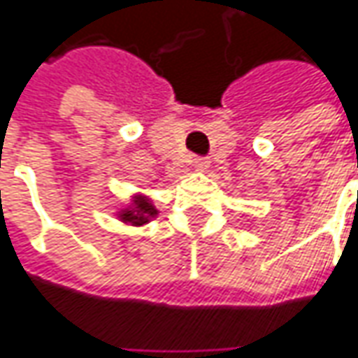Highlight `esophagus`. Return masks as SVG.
Wrapping results in <instances>:
<instances>
[{"mask_svg":"<svg viewBox=\"0 0 358 358\" xmlns=\"http://www.w3.org/2000/svg\"><path fill=\"white\" fill-rule=\"evenodd\" d=\"M193 167L197 171L207 169V167H209V159H207V157H195V159H193Z\"/></svg>","mask_w":358,"mask_h":358,"instance_id":"1","label":"esophagus"}]
</instances>
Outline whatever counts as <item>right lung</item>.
<instances>
[{
	"instance_id": "1",
	"label": "right lung",
	"mask_w": 358,
	"mask_h": 358,
	"mask_svg": "<svg viewBox=\"0 0 358 358\" xmlns=\"http://www.w3.org/2000/svg\"><path fill=\"white\" fill-rule=\"evenodd\" d=\"M157 211H155V207L147 201V199H136V207H134V211H127V213H122L120 217L124 220V222H131V224H145L147 220H149V215H155Z\"/></svg>"
}]
</instances>
